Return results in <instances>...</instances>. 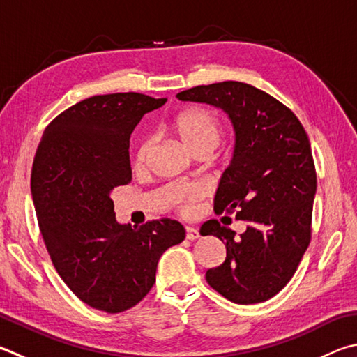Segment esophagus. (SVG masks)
Returning <instances> with one entry per match:
<instances>
[{"mask_svg": "<svg viewBox=\"0 0 357 357\" xmlns=\"http://www.w3.org/2000/svg\"><path fill=\"white\" fill-rule=\"evenodd\" d=\"M185 237L189 238V241H197L199 237V231L197 228H193V226H185Z\"/></svg>", "mask_w": 357, "mask_h": 357, "instance_id": "obj_1", "label": "esophagus"}]
</instances>
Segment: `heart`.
I'll return each instance as SVG.
<instances>
[{
  "mask_svg": "<svg viewBox=\"0 0 357 357\" xmlns=\"http://www.w3.org/2000/svg\"><path fill=\"white\" fill-rule=\"evenodd\" d=\"M173 132L176 134L181 144L193 156L197 154H211L222 140V128L218 120L204 109H193V111L181 114L173 121ZM151 153V140H144L135 151L134 164L137 168L145 167L146 159ZM201 197L198 187H190L184 192V209L189 211V203H193Z\"/></svg>",
  "mask_w": 357,
  "mask_h": 357,
  "instance_id": "heart-1",
  "label": "heart"
}]
</instances>
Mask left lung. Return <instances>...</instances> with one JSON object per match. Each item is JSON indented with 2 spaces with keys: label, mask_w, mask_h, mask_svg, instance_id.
Returning a JSON list of instances; mask_svg holds the SVG:
<instances>
[{
  "label": "left lung",
  "mask_w": 357,
  "mask_h": 357,
  "mask_svg": "<svg viewBox=\"0 0 357 357\" xmlns=\"http://www.w3.org/2000/svg\"><path fill=\"white\" fill-rule=\"evenodd\" d=\"M176 98L222 109L236 132L213 209L236 212L248 226L237 237L217 220L203 223L199 234L226 246L206 281L236 304L267 301L291 280L310 242L317 174L307 134L289 107L245 82L198 86Z\"/></svg>",
  "instance_id": "8db88e82"
}]
</instances>
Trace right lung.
<instances>
[{"instance_id":"add662e5","label":"right lung","mask_w":357,"mask_h":357,"mask_svg":"<svg viewBox=\"0 0 357 357\" xmlns=\"http://www.w3.org/2000/svg\"><path fill=\"white\" fill-rule=\"evenodd\" d=\"M165 102L134 92L79 101L47 126L32 164V201L57 273L81 301L107 314L144 300L160 256L185 238L176 220L119 223L111 198L132 179L134 128Z\"/></svg>"}]
</instances>
